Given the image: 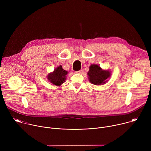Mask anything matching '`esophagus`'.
<instances>
[{
	"mask_svg": "<svg viewBox=\"0 0 151 151\" xmlns=\"http://www.w3.org/2000/svg\"><path fill=\"white\" fill-rule=\"evenodd\" d=\"M77 73H79V74H82V70H79V71H78V72H77Z\"/></svg>",
	"mask_w": 151,
	"mask_h": 151,
	"instance_id": "1",
	"label": "esophagus"
}]
</instances>
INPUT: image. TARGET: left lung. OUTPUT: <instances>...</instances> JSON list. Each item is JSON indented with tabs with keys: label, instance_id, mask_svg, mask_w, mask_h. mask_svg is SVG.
<instances>
[{
	"label": "left lung",
	"instance_id": "1",
	"mask_svg": "<svg viewBox=\"0 0 151 151\" xmlns=\"http://www.w3.org/2000/svg\"><path fill=\"white\" fill-rule=\"evenodd\" d=\"M111 72L109 70H103L98 64H93L89 67L87 75L89 81L92 84L100 85L107 82V79L111 75Z\"/></svg>",
	"mask_w": 151,
	"mask_h": 151
}]
</instances>
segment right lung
Masks as SVG:
<instances>
[{
    "mask_svg": "<svg viewBox=\"0 0 151 151\" xmlns=\"http://www.w3.org/2000/svg\"><path fill=\"white\" fill-rule=\"evenodd\" d=\"M68 72L64 70L62 66L60 65L56 68L52 72L50 73L47 75V79L56 86H60L62 83L65 82Z\"/></svg>",
    "mask_w": 151,
    "mask_h": 151,
    "instance_id": "right-lung-1",
    "label": "right lung"
}]
</instances>
